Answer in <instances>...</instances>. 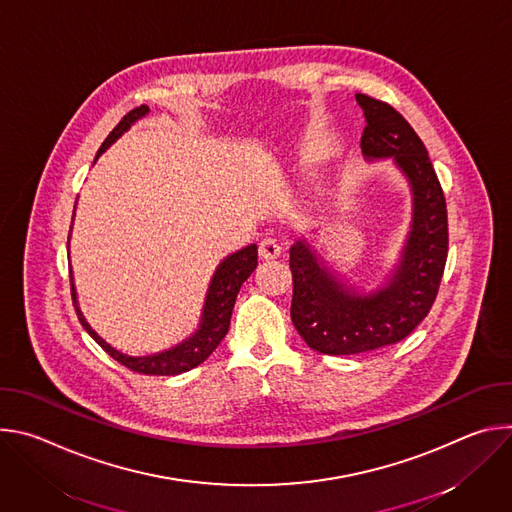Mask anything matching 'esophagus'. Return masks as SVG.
<instances>
[{
  "label": "esophagus",
  "instance_id": "esophagus-1",
  "mask_svg": "<svg viewBox=\"0 0 512 512\" xmlns=\"http://www.w3.org/2000/svg\"><path fill=\"white\" fill-rule=\"evenodd\" d=\"M281 255V245L275 239H263L259 243V257L265 261H273Z\"/></svg>",
  "mask_w": 512,
  "mask_h": 512
}]
</instances>
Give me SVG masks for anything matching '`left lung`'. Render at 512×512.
Returning a JSON list of instances; mask_svg holds the SVG:
<instances>
[{
    "label": "left lung",
    "mask_w": 512,
    "mask_h": 512,
    "mask_svg": "<svg viewBox=\"0 0 512 512\" xmlns=\"http://www.w3.org/2000/svg\"><path fill=\"white\" fill-rule=\"evenodd\" d=\"M367 127L360 148L367 160L393 158L409 182L413 212L401 259L387 281L360 294L306 243L289 249L294 275L291 322L322 354H358L397 344L429 314L448 259L446 196L413 127L389 103L356 95Z\"/></svg>",
    "instance_id": "1"
}]
</instances>
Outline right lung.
<instances>
[{"instance_id": "right-lung-1", "label": "right lung", "mask_w": 512, "mask_h": 512, "mask_svg": "<svg viewBox=\"0 0 512 512\" xmlns=\"http://www.w3.org/2000/svg\"><path fill=\"white\" fill-rule=\"evenodd\" d=\"M148 113H150L148 105H141V107H135L133 111H129L117 123V127L107 135V139L103 141V145H101L99 152H97V158L109 148V145L115 139H119L137 119L145 117ZM255 267H257V245H249V247L229 255L227 259H223L221 265L216 267L212 279H210L198 330L190 338H186L184 342L176 344L174 348H168L164 352L150 354V356H127V354L115 350L113 346H109L89 326V322L85 320V316H83V312L79 308L77 291H75V279H72V271H70L72 304H75L77 316H79L83 328L91 334V338L109 356H113L117 362H121L123 367L131 369L133 373L172 377V375H180V373H186V371H192L194 367H198V364L204 362L214 352V348L221 344V340L229 332V324H231V316H233V308H235V300H237L239 289L247 281V277L255 271Z\"/></svg>"}]
</instances>
